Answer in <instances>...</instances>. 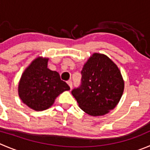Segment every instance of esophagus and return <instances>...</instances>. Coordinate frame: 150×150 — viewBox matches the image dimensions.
<instances>
[{"label": "esophagus", "mask_w": 150, "mask_h": 150, "mask_svg": "<svg viewBox=\"0 0 150 150\" xmlns=\"http://www.w3.org/2000/svg\"><path fill=\"white\" fill-rule=\"evenodd\" d=\"M67 83H68V86L70 87V88H72V85H73V84H72V82H71V80H69V81H68V82H67Z\"/></svg>", "instance_id": "esophagus-1"}]
</instances>
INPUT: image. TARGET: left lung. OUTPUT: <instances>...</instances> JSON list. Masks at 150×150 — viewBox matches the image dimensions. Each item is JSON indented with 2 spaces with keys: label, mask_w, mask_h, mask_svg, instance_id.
Listing matches in <instances>:
<instances>
[{
  "label": "left lung",
  "mask_w": 150,
  "mask_h": 150,
  "mask_svg": "<svg viewBox=\"0 0 150 150\" xmlns=\"http://www.w3.org/2000/svg\"><path fill=\"white\" fill-rule=\"evenodd\" d=\"M82 83L71 92L79 107L88 115L108 113L120 101L125 81L119 68L108 56L93 53L84 65Z\"/></svg>",
  "instance_id": "8db88e82"
}]
</instances>
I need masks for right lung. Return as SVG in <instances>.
<instances>
[{"mask_svg":"<svg viewBox=\"0 0 150 150\" xmlns=\"http://www.w3.org/2000/svg\"><path fill=\"white\" fill-rule=\"evenodd\" d=\"M48 58H35L22 74L18 84L20 99L36 111L48 109L56 98L70 87L61 80L59 74L48 68Z\"/></svg>","mask_w":150,"mask_h":150,"instance_id":"obj_1","label":"right lung"}]
</instances>
